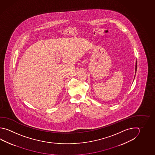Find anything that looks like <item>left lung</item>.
I'll use <instances>...</instances> for the list:
<instances>
[{"instance_id":"1","label":"left lung","mask_w":155,"mask_h":155,"mask_svg":"<svg viewBox=\"0 0 155 155\" xmlns=\"http://www.w3.org/2000/svg\"><path fill=\"white\" fill-rule=\"evenodd\" d=\"M135 73H136V71H137V61H136V63H135Z\"/></svg>"}]
</instances>
